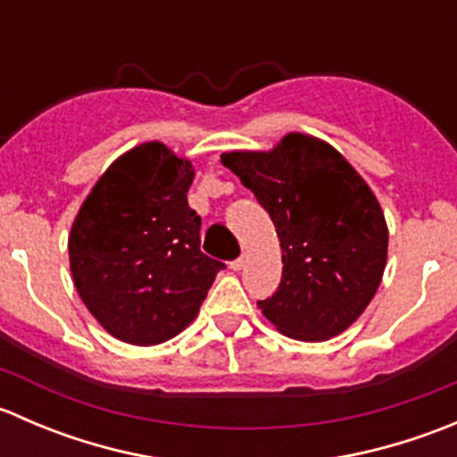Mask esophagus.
<instances>
[{"label":"esophagus","instance_id":"obj_1","mask_svg":"<svg viewBox=\"0 0 457 457\" xmlns=\"http://www.w3.org/2000/svg\"><path fill=\"white\" fill-rule=\"evenodd\" d=\"M245 262H247V256L241 254L238 258H234L232 262H229V267H232L234 271H238V270H243V267H245Z\"/></svg>","mask_w":457,"mask_h":457}]
</instances>
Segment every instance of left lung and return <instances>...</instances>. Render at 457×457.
<instances>
[{
  "mask_svg": "<svg viewBox=\"0 0 457 457\" xmlns=\"http://www.w3.org/2000/svg\"><path fill=\"white\" fill-rule=\"evenodd\" d=\"M225 168L270 214L283 276L258 307L289 338L327 340L370 305L386 265L385 214L361 174L314 137H285L271 152H225Z\"/></svg>",
  "mask_w": 457,
  "mask_h": 457,
  "instance_id": "8db88e82",
  "label": "left lung"
}]
</instances>
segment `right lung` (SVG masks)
I'll return each mask as SVG.
<instances>
[{"mask_svg": "<svg viewBox=\"0 0 457 457\" xmlns=\"http://www.w3.org/2000/svg\"><path fill=\"white\" fill-rule=\"evenodd\" d=\"M192 179L190 161L143 143L105 170L72 223L77 292L123 343L159 345L186 329L225 267L201 252Z\"/></svg>", "mask_w": 457, "mask_h": 457, "instance_id": "1", "label": "right lung"}]
</instances>
